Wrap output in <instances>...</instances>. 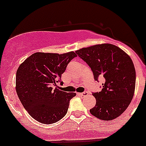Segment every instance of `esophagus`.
<instances>
[{
    "mask_svg": "<svg viewBox=\"0 0 146 146\" xmlns=\"http://www.w3.org/2000/svg\"><path fill=\"white\" fill-rule=\"evenodd\" d=\"M88 95V93L87 91H85V92L80 94V96H82V97H85V96H87Z\"/></svg>",
    "mask_w": 146,
    "mask_h": 146,
    "instance_id": "obj_1",
    "label": "esophagus"
}]
</instances>
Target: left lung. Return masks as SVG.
Wrapping results in <instances>:
<instances>
[{"mask_svg": "<svg viewBox=\"0 0 146 146\" xmlns=\"http://www.w3.org/2000/svg\"><path fill=\"white\" fill-rule=\"evenodd\" d=\"M91 67L94 80L103 77L101 91L93 93L96 105L90 113L99 119L111 121L126 110L133 98L136 72L129 55L111 44H101L75 51Z\"/></svg>", "mask_w": 146, "mask_h": 146, "instance_id": "obj_1", "label": "left lung"}]
</instances>
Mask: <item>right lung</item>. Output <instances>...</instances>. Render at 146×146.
I'll return each mask as SVG.
<instances>
[{
	"mask_svg": "<svg viewBox=\"0 0 146 146\" xmlns=\"http://www.w3.org/2000/svg\"><path fill=\"white\" fill-rule=\"evenodd\" d=\"M76 52H35L20 65L16 74V91L28 114L40 123L50 124L66 114L75 93L60 91L58 80Z\"/></svg>",
	"mask_w": 146,
	"mask_h": 146,
	"instance_id": "add662e5",
	"label": "right lung"
}]
</instances>
